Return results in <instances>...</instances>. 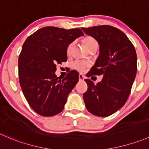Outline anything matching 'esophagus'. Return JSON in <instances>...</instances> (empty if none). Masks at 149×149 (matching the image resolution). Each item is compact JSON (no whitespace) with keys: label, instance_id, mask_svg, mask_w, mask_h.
Listing matches in <instances>:
<instances>
[{"label":"esophagus","instance_id":"1","mask_svg":"<svg viewBox=\"0 0 149 149\" xmlns=\"http://www.w3.org/2000/svg\"><path fill=\"white\" fill-rule=\"evenodd\" d=\"M79 80H80V81H82V80H84V79H85V76H83L82 74H79Z\"/></svg>","mask_w":149,"mask_h":149}]
</instances>
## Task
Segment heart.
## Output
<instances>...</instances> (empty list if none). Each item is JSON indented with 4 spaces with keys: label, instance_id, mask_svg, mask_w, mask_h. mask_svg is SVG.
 <instances>
[{
    "label": "heart",
    "instance_id": "b5f03b06",
    "mask_svg": "<svg viewBox=\"0 0 149 149\" xmlns=\"http://www.w3.org/2000/svg\"><path fill=\"white\" fill-rule=\"evenodd\" d=\"M83 43L84 44L85 47H86L87 49H89L91 47H95V46H97V42L96 40L94 38L91 37V36H86L83 39ZM72 48V44H70V45L68 47L67 49V52L68 54H70V50H71ZM73 67L76 70H79V71L82 72L85 70L86 68L88 67V63H85V62L82 61H75L73 63Z\"/></svg>",
    "mask_w": 149,
    "mask_h": 149
}]
</instances>
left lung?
<instances>
[{
    "label": "left lung",
    "instance_id": "8db88e82",
    "mask_svg": "<svg viewBox=\"0 0 149 149\" xmlns=\"http://www.w3.org/2000/svg\"><path fill=\"white\" fill-rule=\"evenodd\" d=\"M81 29L100 46L99 56L87 77L102 75V81L97 84L84 79L88 89L83 95L84 100L89 112L106 117L116 113L127 100L136 76V52L127 36L113 26Z\"/></svg>",
    "mask_w": 149,
    "mask_h": 149
}]
</instances>
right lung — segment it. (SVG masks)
<instances>
[{"label": "right lung", "mask_w": 149, "mask_h": 149, "mask_svg": "<svg viewBox=\"0 0 149 149\" xmlns=\"http://www.w3.org/2000/svg\"><path fill=\"white\" fill-rule=\"evenodd\" d=\"M84 33L79 28L65 30L44 27L24 41L19 57V79L30 106L43 116L60 113L72 89L79 81L73 70L61 79L55 75L56 64L67 61V49Z\"/></svg>", "instance_id": "add662e5"}]
</instances>
